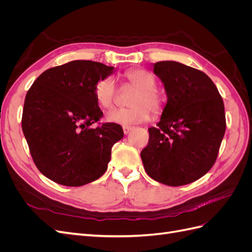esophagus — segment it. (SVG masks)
<instances>
[{
  "label": "esophagus",
  "mask_w": 252,
  "mask_h": 252,
  "mask_svg": "<svg viewBox=\"0 0 252 252\" xmlns=\"http://www.w3.org/2000/svg\"><path fill=\"white\" fill-rule=\"evenodd\" d=\"M123 130H124L125 134H128L129 132L132 130V127H130V126H123Z\"/></svg>",
  "instance_id": "1"
}]
</instances>
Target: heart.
<instances>
[{
	"mask_svg": "<svg viewBox=\"0 0 252 252\" xmlns=\"http://www.w3.org/2000/svg\"><path fill=\"white\" fill-rule=\"evenodd\" d=\"M124 77L129 85L135 88L127 108L113 109L106 113L105 119L109 123L121 125H134L146 122L150 118L149 108L154 113L159 112L163 105V96L156 88V78L149 71L132 69L125 72ZM117 86L112 77L103 78L97 82L94 95L97 104L108 109L113 105Z\"/></svg>",
	"mask_w": 252,
	"mask_h": 252,
	"instance_id": "1",
	"label": "heart"
}]
</instances>
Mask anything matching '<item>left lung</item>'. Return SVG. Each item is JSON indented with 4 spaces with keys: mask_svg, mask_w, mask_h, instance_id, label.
<instances>
[{
    "mask_svg": "<svg viewBox=\"0 0 252 252\" xmlns=\"http://www.w3.org/2000/svg\"><path fill=\"white\" fill-rule=\"evenodd\" d=\"M152 67L167 103L157 127L148 128L141 158L151 179L183 186L202 178L216 162L226 129L224 103L203 71L173 61Z\"/></svg>",
    "mask_w": 252,
    "mask_h": 252,
    "instance_id": "1",
    "label": "left lung"
}]
</instances>
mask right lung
<instances>
[{
	"label": "right lung",
	"mask_w": 252,
	"mask_h": 252,
	"mask_svg": "<svg viewBox=\"0 0 252 252\" xmlns=\"http://www.w3.org/2000/svg\"><path fill=\"white\" fill-rule=\"evenodd\" d=\"M113 72L102 63L71 61L44 71L28 90L23 133L37 169L49 180L77 187L107 170L111 148L124 131L114 123L93 127L103 116L94 88Z\"/></svg>",
	"instance_id": "add662e5"
}]
</instances>
